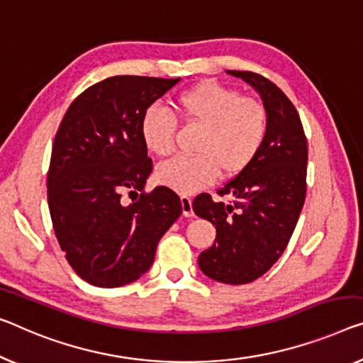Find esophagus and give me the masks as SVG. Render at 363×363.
I'll list each match as a JSON object with an SVG mask.
<instances>
[{
  "mask_svg": "<svg viewBox=\"0 0 363 363\" xmlns=\"http://www.w3.org/2000/svg\"><path fill=\"white\" fill-rule=\"evenodd\" d=\"M181 205H182V215L184 216H194L192 210V199L189 196H181Z\"/></svg>",
  "mask_w": 363,
  "mask_h": 363,
  "instance_id": "esophagus-1",
  "label": "esophagus"
}]
</instances>
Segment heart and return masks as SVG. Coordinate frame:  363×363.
<instances>
[{
    "label": "heart",
    "instance_id": "1",
    "mask_svg": "<svg viewBox=\"0 0 363 363\" xmlns=\"http://www.w3.org/2000/svg\"><path fill=\"white\" fill-rule=\"evenodd\" d=\"M186 125L200 127L196 156L164 161L156 169L158 181L177 192L192 194L218 174L231 177L251 164L269 132V112L262 101L241 96L220 83H202L176 97ZM140 133L148 151L167 156L174 147L176 118L158 106L143 113Z\"/></svg>",
    "mask_w": 363,
    "mask_h": 363
}]
</instances>
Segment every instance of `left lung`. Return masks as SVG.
Listing matches in <instances>:
<instances>
[{"label":"left lung","instance_id":"1","mask_svg":"<svg viewBox=\"0 0 363 363\" xmlns=\"http://www.w3.org/2000/svg\"><path fill=\"white\" fill-rule=\"evenodd\" d=\"M262 97L269 132L251 164L225 184L220 197L199 194L192 210L212 221L216 238L199 256V267L221 284L241 285L262 277L282 256L306 197L308 143L298 112L272 81L252 72L228 69Z\"/></svg>","mask_w":363,"mask_h":363}]
</instances>
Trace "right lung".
Wrapping results in <instances>:
<instances>
[{"mask_svg":"<svg viewBox=\"0 0 363 363\" xmlns=\"http://www.w3.org/2000/svg\"><path fill=\"white\" fill-rule=\"evenodd\" d=\"M179 79H102L69 104L57 130L47 174L52 225L69 266L91 285L142 277L182 213L169 187L143 191L153 161L140 133L143 113ZM125 191L140 197L125 204Z\"/></svg>","mask_w":363,"mask_h":363,"instance_id":"add662e5","label":"right lung"}]
</instances>
